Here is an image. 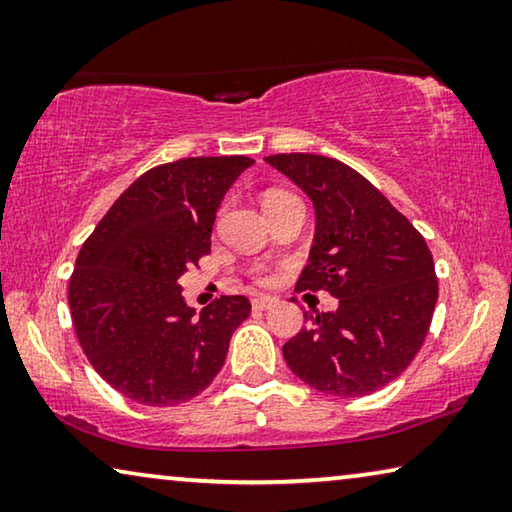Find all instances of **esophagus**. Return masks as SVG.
<instances>
[{
	"instance_id": "1",
	"label": "esophagus",
	"mask_w": 512,
	"mask_h": 512,
	"mask_svg": "<svg viewBox=\"0 0 512 512\" xmlns=\"http://www.w3.org/2000/svg\"><path fill=\"white\" fill-rule=\"evenodd\" d=\"M274 302H277V298H272V295H261V298H254L251 300V307L263 311V309H270Z\"/></svg>"
}]
</instances>
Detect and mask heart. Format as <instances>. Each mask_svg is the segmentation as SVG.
<instances>
[{
  "instance_id": "heart-1",
  "label": "heart",
  "mask_w": 512,
  "mask_h": 512,
  "mask_svg": "<svg viewBox=\"0 0 512 512\" xmlns=\"http://www.w3.org/2000/svg\"><path fill=\"white\" fill-rule=\"evenodd\" d=\"M284 198H293V196L286 194V191H268V194H265V205L279 203V201H284ZM258 281H268V277H261Z\"/></svg>"
}]
</instances>
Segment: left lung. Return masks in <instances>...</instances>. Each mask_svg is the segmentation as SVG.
<instances>
[{
  "instance_id": "obj_1",
  "label": "left lung",
  "mask_w": 512,
  "mask_h": 512,
  "mask_svg": "<svg viewBox=\"0 0 512 512\" xmlns=\"http://www.w3.org/2000/svg\"><path fill=\"white\" fill-rule=\"evenodd\" d=\"M314 201L316 235L295 288L328 291L337 311L305 314L284 344L295 376L335 397H362L395 381L425 342L439 298L432 251L367 177L321 154H272Z\"/></svg>"
}]
</instances>
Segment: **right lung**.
Instances as JSON below:
<instances>
[{"label":"right lung","instance_id":"1","mask_svg":"<svg viewBox=\"0 0 512 512\" xmlns=\"http://www.w3.org/2000/svg\"><path fill=\"white\" fill-rule=\"evenodd\" d=\"M249 157L161 164L117 198L85 240L69 279L71 321L96 374L145 406L203 392L249 316L244 295H221L201 314L180 277L210 254L217 207Z\"/></svg>","mask_w":512,"mask_h":512}]
</instances>
